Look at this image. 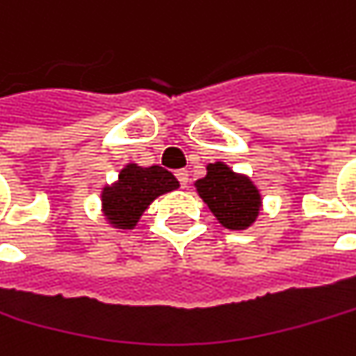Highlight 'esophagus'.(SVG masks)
<instances>
[{"instance_id": "1", "label": "esophagus", "mask_w": 356, "mask_h": 356, "mask_svg": "<svg viewBox=\"0 0 356 356\" xmlns=\"http://www.w3.org/2000/svg\"><path fill=\"white\" fill-rule=\"evenodd\" d=\"M176 178H178L180 186H182V188L188 186V172H186V170H178V172H176Z\"/></svg>"}]
</instances>
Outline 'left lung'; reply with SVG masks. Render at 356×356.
<instances>
[{
    "instance_id": "1",
    "label": "left lung",
    "mask_w": 356,
    "mask_h": 356,
    "mask_svg": "<svg viewBox=\"0 0 356 356\" xmlns=\"http://www.w3.org/2000/svg\"><path fill=\"white\" fill-rule=\"evenodd\" d=\"M204 178L196 182V190L218 222L230 230H244L257 220L260 194L246 178L234 174L222 162L208 164Z\"/></svg>"
}]
</instances>
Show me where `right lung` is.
<instances>
[{"label": "right lung", "instance_id": "1", "mask_svg": "<svg viewBox=\"0 0 356 356\" xmlns=\"http://www.w3.org/2000/svg\"><path fill=\"white\" fill-rule=\"evenodd\" d=\"M176 188L178 180L168 170L160 166L140 168L136 164H128L120 172L116 184L104 188L102 192L104 214L116 228H134L154 198Z\"/></svg>", "mask_w": 356, "mask_h": 356}]
</instances>
